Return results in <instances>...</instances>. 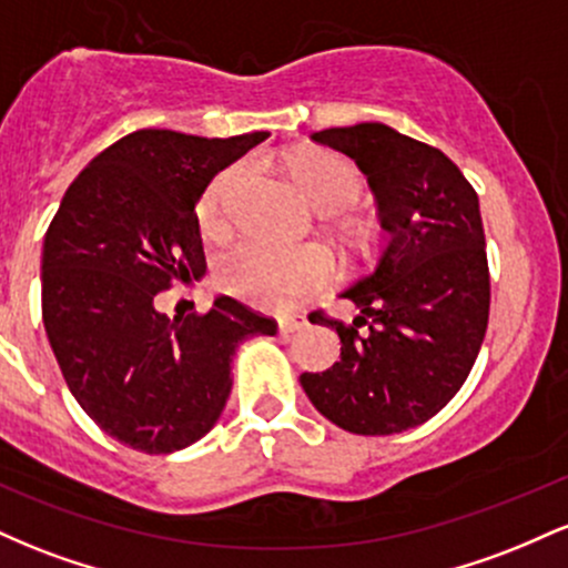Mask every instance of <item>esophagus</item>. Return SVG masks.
I'll return each instance as SVG.
<instances>
[{
  "mask_svg": "<svg viewBox=\"0 0 568 568\" xmlns=\"http://www.w3.org/2000/svg\"><path fill=\"white\" fill-rule=\"evenodd\" d=\"M306 317L302 315V312H293V315H285V317H280L277 321V328H280V334H296V331H302V328H306Z\"/></svg>",
  "mask_w": 568,
  "mask_h": 568,
  "instance_id": "1",
  "label": "esophagus"
}]
</instances>
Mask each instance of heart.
Wrapping results in <instances>:
<instances>
[{
    "mask_svg": "<svg viewBox=\"0 0 568 568\" xmlns=\"http://www.w3.org/2000/svg\"><path fill=\"white\" fill-rule=\"evenodd\" d=\"M291 171L306 197L323 213H344L363 194V175L349 160L312 152L291 160ZM245 181V168L234 165L213 179L200 200V224L216 232L230 221L232 200ZM334 275V258L321 245L285 247L264 237H245L221 256L219 280L245 302L283 310Z\"/></svg>",
    "mask_w": 568,
    "mask_h": 568,
    "instance_id": "1",
    "label": "heart"
}]
</instances>
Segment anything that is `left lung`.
Returning <instances> with one entry per match:
<instances>
[{
    "label": "left lung",
    "mask_w": 568,
    "mask_h": 568,
    "mask_svg": "<svg viewBox=\"0 0 568 568\" xmlns=\"http://www.w3.org/2000/svg\"><path fill=\"white\" fill-rule=\"evenodd\" d=\"M312 141L355 160L387 243L342 293L361 310L352 325L315 321L342 338V361L298 382L347 433L425 425L459 393L486 336L491 285L478 194L440 149L384 122L328 128Z\"/></svg>",
    "instance_id": "8db88e82"
}]
</instances>
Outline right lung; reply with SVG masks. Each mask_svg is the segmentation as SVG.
<instances>
[{
  "label": "right lung",
  "instance_id": "add662e5",
  "mask_svg": "<svg viewBox=\"0 0 568 568\" xmlns=\"http://www.w3.org/2000/svg\"><path fill=\"white\" fill-rule=\"evenodd\" d=\"M270 133L202 139L135 130L77 175L42 245V321L71 395L135 452L173 454L219 422L232 355L277 325L232 296L205 315L158 310V293L205 275L197 202L213 175Z\"/></svg>",
  "mask_w": 568,
  "mask_h": 568
}]
</instances>
